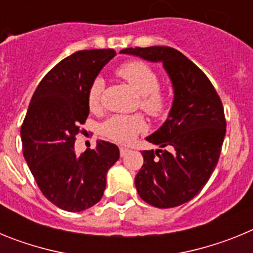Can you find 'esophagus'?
<instances>
[{
	"instance_id": "obj_1",
	"label": "esophagus",
	"mask_w": 253,
	"mask_h": 253,
	"mask_svg": "<svg viewBox=\"0 0 253 253\" xmlns=\"http://www.w3.org/2000/svg\"><path fill=\"white\" fill-rule=\"evenodd\" d=\"M129 152H130V149H129V148H125V147H120V156H122V157L126 156Z\"/></svg>"
}]
</instances>
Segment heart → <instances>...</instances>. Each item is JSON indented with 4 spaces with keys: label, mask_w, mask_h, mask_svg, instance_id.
Instances as JSON below:
<instances>
[{
    "label": "heart",
    "mask_w": 253,
    "mask_h": 253,
    "mask_svg": "<svg viewBox=\"0 0 253 253\" xmlns=\"http://www.w3.org/2000/svg\"><path fill=\"white\" fill-rule=\"evenodd\" d=\"M116 75L128 82L140 96L139 105L151 116H162L169 107V97L158 88L160 78L157 72L144 62L130 60L116 69ZM104 90L102 78L93 80L87 93V102L91 110H99L101 106V93ZM101 134L107 139L119 144H129L139 133L147 130V123L142 115H113L101 124Z\"/></svg>",
    "instance_id": "1"
}]
</instances>
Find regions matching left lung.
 I'll return each mask as SVG.
<instances>
[{
	"mask_svg": "<svg viewBox=\"0 0 253 253\" xmlns=\"http://www.w3.org/2000/svg\"><path fill=\"white\" fill-rule=\"evenodd\" d=\"M123 54L161 62L173 87L166 122L146 138L160 149L143 151L135 176L140 198L161 209L175 208L198 195L208 182L225 135L224 110L202 69L169 46L126 48Z\"/></svg>",
	"mask_w": 253,
	"mask_h": 253,
	"instance_id": "1",
	"label": "left lung"
}]
</instances>
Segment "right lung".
<instances>
[{"label":"right lung","mask_w":253,"mask_h":253,"mask_svg":"<svg viewBox=\"0 0 253 253\" xmlns=\"http://www.w3.org/2000/svg\"><path fill=\"white\" fill-rule=\"evenodd\" d=\"M115 55L114 49H92L60 60L40 81L22 123L29 169L43 195L67 211H82L100 202L107 171L120 157L119 148L105 140L81 156L75 152L80 125L90 113L88 88Z\"/></svg>","instance_id":"right-lung-1"}]
</instances>
